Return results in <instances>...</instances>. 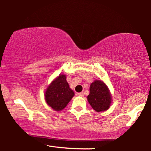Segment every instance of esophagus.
Instances as JSON below:
<instances>
[{"mask_svg":"<svg viewBox=\"0 0 151 151\" xmlns=\"http://www.w3.org/2000/svg\"><path fill=\"white\" fill-rule=\"evenodd\" d=\"M78 95L80 96H84V93H83V92L78 93Z\"/></svg>","mask_w":151,"mask_h":151,"instance_id":"34e87169","label":"esophagus"}]
</instances>
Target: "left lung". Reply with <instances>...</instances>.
<instances>
[{
    "label": "left lung",
    "instance_id": "8db88e82",
    "mask_svg": "<svg viewBox=\"0 0 151 151\" xmlns=\"http://www.w3.org/2000/svg\"><path fill=\"white\" fill-rule=\"evenodd\" d=\"M87 101L97 112L106 111L111 106V94L109 88L102 80H95L91 84Z\"/></svg>",
    "mask_w": 151,
    "mask_h": 151
}]
</instances>
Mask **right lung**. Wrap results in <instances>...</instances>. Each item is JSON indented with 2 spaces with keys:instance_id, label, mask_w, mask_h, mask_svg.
Returning <instances> with one entry per match:
<instances>
[{
  "instance_id": "add662e5",
  "label": "right lung",
  "mask_w": 151,
  "mask_h": 151,
  "mask_svg": "<svg viewBox=\"0 0 151 151\" xmlns=\"http://www.w3.org/2000/svg\"><path fill=\"white\" fill-rule=\"evenodd\" d=\"M74 95V91L66 81V75L60 74L46 88L44 98L48 106L60 111L65 108Z\"/></svg>"
}]
</instances>
